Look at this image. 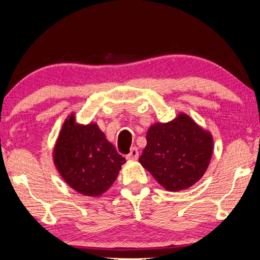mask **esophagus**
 <instances>
[{"label":"esophagus","mask_w":260,"mask_h":260,"mask_svg":"<svg viewBox=\"0 0 260 260\" xmlns=\"http://www.w3.org/2000/svg\"><path fill=\"white\" fill-rule=\"evenodd\" d=\"M127 159H137L138 158V149L137 148H131V150L129 154L126 155Z\"/></svg>","instance_id":"1"}]
</instances>
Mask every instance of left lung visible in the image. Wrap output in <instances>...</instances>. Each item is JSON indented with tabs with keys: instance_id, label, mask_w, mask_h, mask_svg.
<instances>
[{
	"instance_id": "1",
	"label": "left lung",
	"mask_w": 260,
	"mask_h": 260,
	"mask_svg": "<svg viewBox=\"0 0 260 260\" xmlns=\"http://www.w3.org/2000/svg\"><path fill=\"white\" fill-rule=\"evenodd\" d=\"M213 154V136L180 112L168 123H154L138 161L168 191L187 189L204 176Z\"/></svg>"
}]
</instances>
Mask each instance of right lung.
Instances as JSON below:
<instances>
[{
    "label": "right lung",
    "instance_id": "right-lung-1",
    "mask_svg": "<svg viewBox=\"0 0 260 260\" xmlns=\"http://www.w3.org/2000/svg\"><path fill=\"white\" fill-rule=\"evenodd\" d=\"M53 162L69 186L86 197H101L125 163L97 123H77L67 116L53 149Z\"/></svg>",
    "mask_w": 260,
    "mask_h": 260
}]
</instances>
